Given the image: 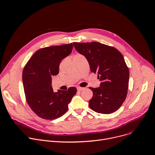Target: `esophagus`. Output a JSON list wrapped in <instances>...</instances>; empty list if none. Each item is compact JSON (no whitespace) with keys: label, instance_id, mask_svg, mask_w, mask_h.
<instances>
[{"label":"esophagus","instance_id":"1","mask_svg":"<svg viewBox=\"0 0 155 155\" xmlns=\"http://www.w3.org/2000/svg\"><path fill=\"white\" fill-rule=\"evenodd\" d=\"M77 89H78V91H81L84 90V87H77Z\"/></svg>","mask_w":155,"mask_h":155}]
</instances>
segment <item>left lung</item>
<instances>
[{"label":"left lung","mask_w":155,"mask_h":155,"mask_svg":"<svg viewBox=\"0 0 155 155\" xmlns=\"http://www.w3.org/2000/svg\"><path fill=\"white\" fill-rule=\"evenodd\" d=\"M73 45L101 81L100 87H89L93 92L89 107L102 114L116 111L124 101L129 87V68L123 55L114 47L97 42H73Z\"/></svg>","instance_id":"left-lung-1"}]
</instances>
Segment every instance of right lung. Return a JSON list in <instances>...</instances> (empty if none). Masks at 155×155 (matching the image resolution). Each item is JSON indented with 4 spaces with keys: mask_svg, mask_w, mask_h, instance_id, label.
Returning <instances> with one entry per match:
<instances>
[{
    "mask_svg": "<svg viewBox=\"0 0 155 155\" xmlns=\"http://www.w3.org/2000/svg\"><path fill=\"white\" fill-rule=\"evenodd\" d=\"M73 47L71 43L39 49L24 68L22 79L26 101L42 119L51 120L63 116L76 94L74 87L57 92L51 87V76L58 74L61 61L71 53Z\"/></svg>",
    "mask_w": 155,
    "mask_h": 155,
    "instance_id": "1",
    "label": "right lung"
}]
</instances>
